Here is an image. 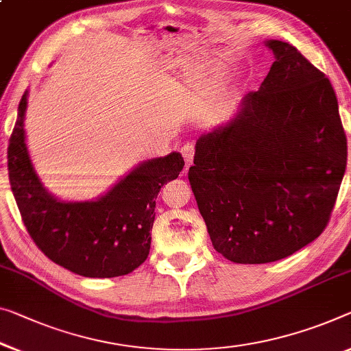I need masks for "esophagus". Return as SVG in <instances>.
<instances>
[{"instance_id":"1","label":"esophagus","mask_w":351,"mask_h":351,"mask_svg":"<svg viewBox=\"0 0 351 351\" xmlns=\"http://www.w3.org/2000/svg\"><path fill=\"white\" fill-rule=\"evenodd\" d=\"M182 155H183V158H185V161H186V169H188L193 165V158H194V147H193V144H185V145H183V147H182Z\"/></svg>"}]
</instances>
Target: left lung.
<instances>
[{
    "label": "left lung",
    "instance_id": "left-lung-1",
    "mask_svg": "<svg viewBox=\"0 0 351 351\" xmlns=\"http://www.w3.org/2000/svg\"><path fill=\"white\" fill-rule=\"evenodd\" d=\"M223 125L199 136L188 179L215 250L235 263L292 256L330 221L347 168L337 97L287 42Z\"/></svg>",
    "mask_w": 351,
    "mask_h": 351
}]
</instances>
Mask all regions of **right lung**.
<instances>
[{
    "label": "right lung",
    "mask_w": 351,
    "mask_h": 351,
    "mask_svg": "<svg viewBox=\"0 0 351 351\" xmlns=\"http://www.w3.org/2000/svg\"><path fill=\"white\" fill-rule=\"evenodd\" d=\"M28 90L19 105L8 147L9 182L21 219L37 247L58 265L84 278L132 273L147 258L161 186L185 166L179 152L150 158L94 201H61L39 179L26 145Z\"/></svg>",
    "instance_id": "obj_1"
}]
</instances>
